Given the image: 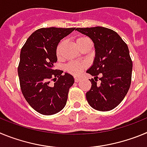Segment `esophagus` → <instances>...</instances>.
<instances>
[{
    "mask_svg": "<svg viewBox=\"0 0 147 147\" xmlns=\"http://www.w3.org/2000/svg\"><path fill=\"white\" fill-rule=\"evenodd\" d=\"M80 80H81V79H80V77H75V78H74L75 82H79L80 81Z\"/></svg>",
    "mask_w": 147,
    "mask_h": 147,
    "instance_id": "esophagus-1",
    "label": "esophagus"
}]
</instances>
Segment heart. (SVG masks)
<instances>
[{
	"label": "heart",
	"mask_w": 147,
	"mask_h": 147,
	"mask_svg": "<svg viewBox=\"0 0 147 147\" xmlns=\"http://www.w3.org/2000/svg\"><path fill=\"white\" fill-rule=\"evenodd\" d=\"M75 42H76V45H78V47L80 49H82L88 42H90L89 38L87 37H84V36H81V37H78L75 39ZM65 45V41L64 40H61L60 42L58 43L56 48V56L58 59H61L62 55V49ZM87 66V64L85 62H71L69 63H67L65 66V70L68 73L71 74L73 75L77 76V75L80 74L82 71H83L84 68H85Z\"/></svg>",
	"instance_id": "b5f03b06"
}]
</instances>
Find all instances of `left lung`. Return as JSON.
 Segmentation results:
<instances>
[{"mask_svg":"<svg viewBox=\"0 0 147 147\" xmlns=\"http://www.w3.org/2000/svg\"><path fill=\"white\" fill-rule=\"evenodd\" d=\"M76 30L91 39L96 51L93 65L86 71L95 76L90 80L92 85L86 93L87 101L98 111L113 110L122 102L130 87L132 62L128 46L110 28L96 26ZM98 78L100 83L97 82Z\"/></svg>","mask_w":147,"mask_h":147,"instance_id":"left-lung-1","label":"left lung"}]
</instances>
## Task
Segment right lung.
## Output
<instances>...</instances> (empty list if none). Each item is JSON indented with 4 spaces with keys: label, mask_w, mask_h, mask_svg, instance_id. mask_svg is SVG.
Listing matches in <instances>:
<instances>
[{
    "label": "right lung",
    "mask_w": 147,
    "mask_h": 147,
    "mask_svg": "<svg viewBox=\"0 0 147 147\" xmlns=\"http://www.w3.org/2000/svg\"><path fill=\"white\" fill-rule=\"evenodd\" d=\"M75 28H42L27 39L20 51L18 72L23 96L39 113H57L64 108L69 88L74 82L71 74L54 69L57 61L56 48ZM58 80H55L57 78ZM55 82V85L50 80Z\"/></svg>",
    "instance_id": "add662e5"
}]
</instances>
